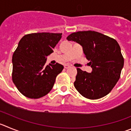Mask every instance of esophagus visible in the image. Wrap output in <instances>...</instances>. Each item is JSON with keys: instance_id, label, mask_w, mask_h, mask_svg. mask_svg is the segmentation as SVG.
<instances>
[{"instance_id": "34e87169", "label": "esophagus", "mask_w": 131, "mask_h": 131, "mask_svg": "<svg viewBox=\"0 0 131 131\" xmlns=\"http://www.w3.org/2000/svg\"><path fill=\"white\" fill-rule=\"evenodd\" d=\"M64 68H70V65H69V64H65V65L64 66Z\"/></svg>"}]
</instances>
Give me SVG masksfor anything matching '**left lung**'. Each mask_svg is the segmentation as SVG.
Returning a JSON list of instances; mask_svg holds the SVG:
<instances>
[{"mask_svg":"<svg viewBox=\"0 0 131 131\" xmlns=\"http://www.w3.org/2000/svg\"><path fill=\"white\" fill-rule=\"evenodd\" d=\"M68 40L83 47L85 57L90 61L93 71L88 73L77 68L74 85L84 97L99 99L108 95L117 83L124 64L119 43L115 39L93 30L70 34Z\"/></svg>","mask_w":131,"mask_h":131,"instance_id":"left-lung-1","label":"left lung"}]
</instances>
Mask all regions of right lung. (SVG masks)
I'll list each match as a JSON object with an SVG mask.
<instances>
[{
    "label": "right lung",
    "mask_w": 131,
    "mask_h": 131,
    "mask_svg": "<svg viewBox=\"0 0 131 131\" xmlns=\"http://www.w3.org/2000/svg\"><path fill=\"white\" fill-rule=\"evenodd\" d=\"M62 37V33L38 32L20 40L12 56V81L19 91L30 99L45 96L53 88L62 64H46L47 56Z\"/></svg>",
    "instance_id": "add662e5"
}]
</instances>
